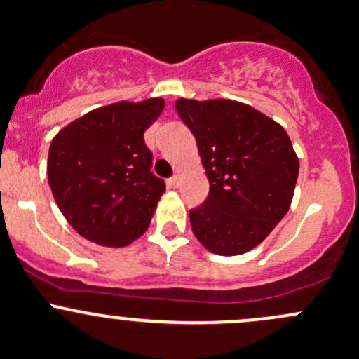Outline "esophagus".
I'll use <instances>...</instances> for the list:
<instances>
[{"label":"esophagus","mask_w":359,"mask_h":359,"mask_svg":"<svg viewBox=\"0 0 359 359\" xmlns=\"http://www.w3.org/2000/svg\"><path fill=\"white\" fill-rule=\"evenodd\" d=\"M168 187L169 188H178L180 187V178L178 176H172V178L168 180Z\"/></svg>","instance_id":"esophagus-1"}]
</instances>
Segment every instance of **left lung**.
<instances>
[{
  "mask_svg": "<svg viewBox=\"0 0 359 359\" xmlns=\"http://www.w3.org/2000/svg\"><path fill=\"white\" fill-rule=\"evenodd\" d=\"M209 178L205 202L190 210L196 240L215 255L260 245L287 214L299 161L286 130L260 111L227 99H178Z\"/></svg>",
  "mask_w": 359,
  "mask_h": 359,
  "instance_id": "1",
  "label": "left lung"
}]
</instances>
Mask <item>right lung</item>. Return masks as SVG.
<instances>
[{
  "label": "right lung",
  "mask_w": 359,
  "mask_h": 359,
  "mask_svg": "<svg viewBox=\"0 0 359 359\" xmlns=\"http://www.w3.org/2000/svg\"><path fill=\"white\" fill-rule=\"evenodd\" d=\"M164 101L116 102L75 119L53 138L48 181L61 214L88 241L126 246L145 233L165 183L144 132Z\"/></svg>",
  "instance_id": "1"
}]
</instances>
